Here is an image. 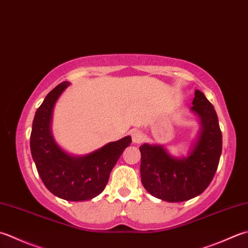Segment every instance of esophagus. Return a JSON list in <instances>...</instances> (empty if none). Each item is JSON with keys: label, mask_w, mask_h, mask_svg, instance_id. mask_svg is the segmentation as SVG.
<instances>
[{"label": "esophagus", "mask_w": 248, "mask_h": 248, "mask_svg": "<svg viewBox=\"0 0 248 248\" xmlns=\"http://www.w3.org/2000/svg\"><path fill=\"white\" fill-rule=\"evenodd\" d=\"M131 137H132V142L134 144H140L144 140V134L140 132V131H133V132L131 133Z\"/></svg>", "instance_id": "obj_1"}]
</instances>
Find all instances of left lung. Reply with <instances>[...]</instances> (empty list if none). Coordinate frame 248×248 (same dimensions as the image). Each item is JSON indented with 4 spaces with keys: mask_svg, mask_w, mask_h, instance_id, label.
<instances>
[{
    "mask_svg": "<svg viewBox=\"0 0 248 248\" xmlns=\"http://www.w3.org/2000/svg\"><path fill=\"white\" fill-rule=\"evenodd\" d=\"M191 110L201 121V132L187 157L174 158L160 145L143 144L140 179L150 195L168 202L190 200L210 185L219 163L222 135L214 106L196 90Z\"/></svg>",
    "mask_w": 248,
    "mask_h": 248,
    "instance_id": "obj_1",
    "label": "left lung"
}]
</instances>
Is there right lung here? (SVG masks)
<instances>
[{
    "label": "right lung",
    "mask_w": 248,
    "mask_h": 248,
    "mask_svg": "<svg viewBox=\"0 0 248 248\" xmlns=\"http://www.w3.org/2000/svg\"><path fill=\"white\" fill-rule=\"evenodd\" d=\"M70 86L63 81L46 95L33 119L30 147L38 175L52 195L66 201H86L99 196L124 150L132 142L124 137L89 155L71 156L52 138L50 123L58 98Z\"/></svg>",
    "instance_id": "obj_1"
}]
</instances>
